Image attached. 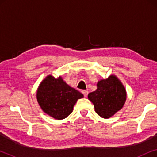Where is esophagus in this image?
<instances>
[{"instance_id":"1","label":"esophagus","mask_w":157,"mask_h":157,"mask_svg":"<svg viewBox=\"0 0 157 157\" xmlns=\"http://www.w3.org/2000/svg\"><path fill=\"white\" fill-rule=\"evenodd\" d=\"M82 94H83V96H84L85 97H86V96H88V94H89V91L84 90V91H82Z\"/></svg>"}]
</instances>
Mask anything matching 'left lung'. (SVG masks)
Returning a JSON list of instances; mask_svg holds the SVG:
<instances>
[{
	"label": "left lung",
	"instance_id": "obj_1",
	"mask_svg": "<svg viewBox=\"0 0 157 157\" xmlns=\"http://www.w3.org/2000/svg\"><path fill=\"white\" fill-rule=\"evenodd\" d=\"M96 91L89 94L88 98L94 106L96 113L109 119L123 108L126 100V91L121 81L114 74L97 82Z\"/></svg>",
	"mask_w": 157,
	"mask_h": 157
}]
</instances>
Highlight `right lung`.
<instances>
[{"mask_svg":"<svg viewBox=\"0 0 157 157\" xmlns=\"http://www.w3.org/2000/svg\"><path fill=\"white\" fill-rule=\"evenodd\" d=\"M83 95L68 86L60 76L55 78L48 75L38 86L36 98L44 113L53 119H66L74 110L78 99Z\"/></svg>","mask_w":157,"mask_h":157,"instance_id":"obj_1","label":"right lung"}]
</instances>
